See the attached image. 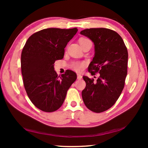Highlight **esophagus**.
Masks as SVG:
<instances>
[{
    "instance_id": "34e87169",
    "label": "esophagus",
    "mask_w": 148,
    "mask_h": 148,
    "mask_svg": "<svg viewBox=\"0 0 148 148\" xmlns=\"http://www.w3.org/2000/svg\"><path fill=\"white\" fill-rule=\"evenodd\" d=\"M82 79V75L81 74H77V79Z\"/></svg>"
}]
</instances>
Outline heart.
I'll use <instances>...</instances> for the list:
<instances>
[{"instance_id": "obj_1", "label": "heart", "mask_w": 148, "mask_h": 148, "mask_svg": "<svg viewBox=\"0 0 148 148\" xmlns=\"http://www.w3.org/2000/svg\"><path fill=\"white\" fill-rule=\"evenodd\" d=\"M88 39H86V38H80L79 40V42H82L83 41H84V40H86ZM86 65V63H85L84 62H75V63L73 64V69L74 70H75L76 71H81L84 67Z\"/></svg>"}]
</instances>
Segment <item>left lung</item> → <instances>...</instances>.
<instances>
[{
    "mask_svg": "<svg viewBox=\"0 0 148 148\" xmlns=\"http://www.w3.org/2000/svg\"><path fill=\"white\" fill-rule=\"evenodd\" d=\"M80 34L90 38L95 46L94 57L88 71L92 75L100 73L96 82L83 77L86 83L82 93L83 100L92 112H104L115 104L124 88L128 52L122 38L112 29L90 28Z\"/></svg>",
    "mask_w": 148,
    "mask_h": 148,
    "instance_id": "8db88e82",
    "label": "left lung"
}]
</instances>
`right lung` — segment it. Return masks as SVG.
Masks as SVG:
<instances>
[{"label":"right lung","instance_id":"add662e5","mask_svg":"<svg viewBox=\"0 0 148 148\" xmlns=\"http://www.w3.org/2000/svg\"><path fill=\"white\" fill-rule=\"evenodd\" d=\"M78 29L48 28L28 38L22 50L21 73L25 90L34 106L44 112L57 110L77 74L66 70L61 77L54 71L56 60L63 58L64 48Z\"/></svg>","mask_w":148,"mask_h":148}]
</instances>
